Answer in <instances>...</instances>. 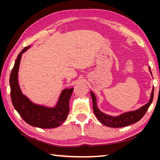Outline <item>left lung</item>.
<instances>
[{
	"instance_id": "8db88e82",
	"label": "left lung",
	"mask_w": 160,
	"mask_h": 160,
	"mask_svg": "<svg viewBox=\"0 0 160 160\" xmlns=\"http://www.w3.org/2000/svg\"><path fill=\"white\" fill-rule=\"evenodd\" d=\"M150 69L151 68H150V67H149V72H151V75H152V71H150ZM153 90L154 89L153 88L151 95H150V99L148 103L144 105L142 108H140L137 110L129 111V112H125L118 116H115V117L114 116L108 115L107 114H105L99 109L98 105H97V99L95 98V95H94L93 92L90 91L92 101H93V108L94 114L101 123L108 127L123 128L136 123L143 117L144 115L147 112L150 105L152 104L153 98Z\"/></svg>"
}]
</instances>
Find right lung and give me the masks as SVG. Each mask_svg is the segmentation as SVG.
<instances>
[{
	"label": "right lung",
	"instance_id": "1",
	"mask_svg": "<svg viewBox=\"0 0 160 160\" xmlns=\"http://www.w3.org/2000/svg\"><path fill=\"white\" fill-rule=\"evenodd\" d=\"M30 47H25L19 53L10 75L9 83L12 105L23 120L31 126L42 129L59 127L65 122L69 112V99L73 88L62 90L54 108L34 103L23 95L18 85V72L22 53Z\"/></svg>",
	"mask_w": 160,
	"mask_h": 160
}]
</instances>
